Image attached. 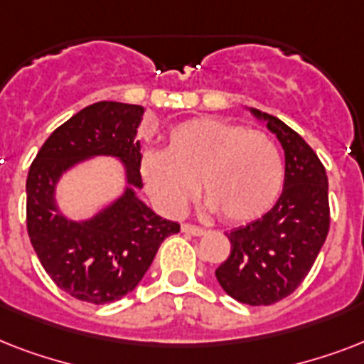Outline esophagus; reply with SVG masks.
I'll return each instance as SVG.
<instances>
[{
	"label": "esophagus",
	"mask_w": 364,
	"mask_h": 364,
	"mask_svg": "<svg viewBox=\"0 0 364 364\" xmlns=\"http://www.w3.org/2000/svg\"><path fill=\"white\" fill-rule=\"evenodd\" d=\"M181 230L187 234H193V236H202V234H205L204 228L196 227V225H191V223H183Z\"/></svg>",
	"instance_id": "esophagus-1"
}]
</instances>
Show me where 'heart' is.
I'll return each instance as SVG.
<instances>
[{
  "instance_id": "obj_1",
  "label": "heart",
  "mask_w": 364,
  "mask_h": 364,
  "mask_svg": "<svg viewBox=\"0 0 364 364\" xmlns=\"http://www.w3.org/2000/svg\"><path fill=\"white\" fill-rule=\"evenodd\" d=\"M139 170L156 204L179 215L198 191L225 221L249 223L264 215L282 193L283 159L260 130L219 119H193L168 134L164 153L145 151Z\"/></svg>"
}]
</instances>
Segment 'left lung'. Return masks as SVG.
<instances>
[{"instance_id":"left-lung-1","label":"left lung","mask_w":364,"mask_h":364,"mask_svg":"<svg viewBox=\"0 0 364 364\" xmlns=\"http://www.w3.org/2000/svg\"><path fill=\"white\" fill-rule=\"evenodd\" d=\"M285 151V183L276 205L245 227L228 232L230 255L215 270L234 300L249 306L279 302L304 282L331 225L328 179L314 149L285 122L259 109Z\"/></svg>"}]
</instances>
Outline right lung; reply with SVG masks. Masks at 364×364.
<instances>
[{"label":"right lung","instance_id":"obj_1","mask_svg":"<svg viewBox=\"0 0 364 364\" xmlns=\"http://www.w3.org/2000/svg\"><path fill=\"white\" fill-rule=\"evenodd\" d=\"M141 105L98 102L58 126L33 159L26 181L28 236L50 279L73 299L107 304L136 289L160 243L179 225L159 217L137 198L141 188ZM111 154L125 162L131 187L90 222L65 220L53 202L59 176L79 159Z\"/></svg>","mask_w":364,"mask_h":364}]
</instances>
